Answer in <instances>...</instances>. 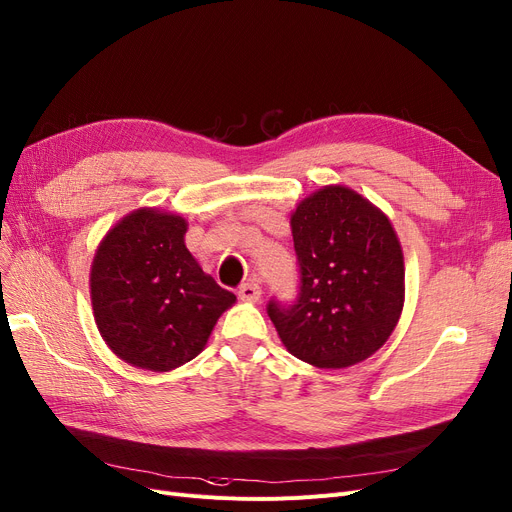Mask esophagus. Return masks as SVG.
<instances>
[{
    "label": "esophagus",
    "instance_id": "obj_1",
    "mask_svg": "<svg viewBox=\"0 0 512 512\" xmlns=\"http://www.w3.org/2000/svg\"><path fill=\"white\" fill-rule=\"evenodd\" d=\"M238 297L242 301H251V303H257L261 299V286L257 282H244L240 288H238Z\"/></svg>",
    "mask_w": 512,
    "mask_h": 512
}]
</instances>
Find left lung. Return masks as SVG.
I'll return each mask as SVG.
<instances>
[{"instance_id":"1","label":"left lung","mask_w":512,"mask_h":512,"mask_svg":"<svg viewBox=\"0 0 512 512\" xmlns=\"http://www.w3.org/2000/svg\"><path fill=\"white\" fill-rule=\"evenodd\" d=\"M299 297L268 303L284 347L318 368L381 349L404 307V253L389 217L358 192L324 186L291 215Z\"/></svg>"}]
</instances>
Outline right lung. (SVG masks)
<instances>
[{
  "mask_svg": "<svg viewBox=\"0 0 512 512\" xmlns=\"http://www.w3.org/2000/svg\"><path fill=\"white\" fill-rule=\"evenodd\" d=\"M186 219L138 209L110 228L96 251L90 288L96 326L131 366L169 372L196 358L236 295L186 249Z\"/></svg>",
  "mask_w": 512,
  "mask_h": 512,
  "instance_id": "right-lung-1",
  "label": "right lung"
}]
</instances>
